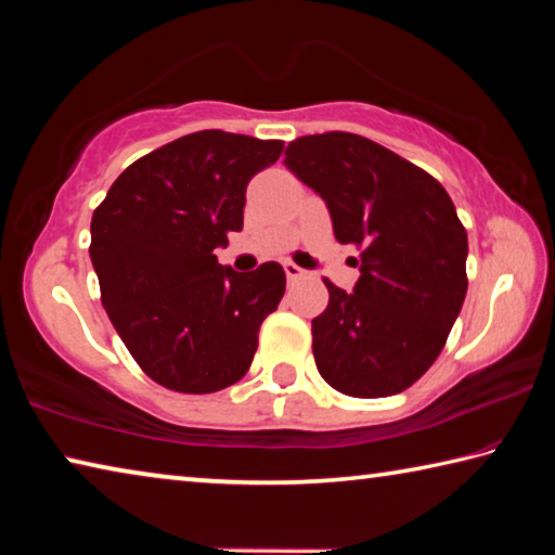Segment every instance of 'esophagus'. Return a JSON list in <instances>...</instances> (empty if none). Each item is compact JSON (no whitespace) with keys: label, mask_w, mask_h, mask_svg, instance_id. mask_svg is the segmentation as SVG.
Returning <instances> with one entry per match:
<instances>
[{"label":"esophagus","mask_w":555,"mask_h":555,"mask_svg":"<svg viewBox=\"0 0 555 555\" xmlns=\"http://www.w3.org/2000/svg\"><path fill=\"white\" fill-rule=\"evenodd\" d=\"M284 271H286V276H288L291 281H296V279H300V276L306 274V271L300 269V267H296L294 261H286V264H284Z\"/></svg>","instance_id":"obj_1"}]
</instances>
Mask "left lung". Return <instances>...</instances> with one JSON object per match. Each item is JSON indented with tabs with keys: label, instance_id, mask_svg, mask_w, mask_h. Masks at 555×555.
Returning a JSON list of instances; mask_svg holds the SVG:
<instances>
[{
	"label": "left lung",
	"instance_id": "8db88e82",
	"mask_svg": "<svg viewBox=\"0 0 555 555\" xmlns=\"http://www.w3.org/2000/svg\"><path fill=\"white\" fill-rule=\"evenodd\" d=\"M284 164L321 195L335 240L362 247L352 291L325 279L321 377L347 397L409 389L443 350L467 294V232L434 176L350 131L300 137Z\"/></svg>",
	"mask_w": 555,
	"mask_h": 555
}]
</instances>
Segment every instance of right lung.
<instances>
[{
    "instance_id": "obj_1",
    "label": "right lung",
    "mask_w": 555,
    "mask_h": 555,
    "mask_svg": "<svg viewBox=\"0 0 555 555\" xmlns=\"http://www.w3.org/2000/svg\"><path fill=\"white\" fill-rule=\"evenodd\" d=\"M281 152L279 139L195 131L125 168L92 215L102 306L139 367L166 389L220 391L255 360L286 274L276 261L240 274L218 264L215 249L242 230L247 185Z\"/></svg>"
}]
</instances>
